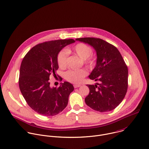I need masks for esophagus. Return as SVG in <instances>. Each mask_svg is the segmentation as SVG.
I'll return each mask as SVG.
<instances>
[{"label": "esophagus", "mask_w": 149, "mask_h": 149, "mask_svg": "<svg viewBox=\"0 0 149 149\" xmlns=\"http://www.w3.org/2000/svg\"><path fill=\"white\" fill-rule=\"evenodd\" d=\"M74 88H77L80 87V86H81V85H78V84H75V85H74Z\"/></svg>", "instance_id": "esophagus-1"}]
</instances>
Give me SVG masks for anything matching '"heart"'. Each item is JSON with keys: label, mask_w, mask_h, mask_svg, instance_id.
I'll return each mask as SVG.
<instances>
[{"label": "heart", "mask_w": 149, "mask_h": 149, "mask_svg": "<svg viewBox=\"0 0 149 149\" xmlns=\"http://www.w3.org/2000/svg\"><path fill=\"white\" fill-rule=\"evenodd\" d=\"M66 51L68 53H74L83 60L84 64L88 67H92L95 61L91 56L92 54V49L86 44L81 43L76 45L71 49L68 48ZM67 53L64 50L60 51L57 57V64L60 68H64L67 65ZM87 75V72L84 69L78 70H69L65 72V79L71 82L78 84L81 82L83 78Z\"/></svg>", "instance_id": "heart-1"}]
</instances>
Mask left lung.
<instances>
[{"label":"left lung","instance_id":"8db88e82","mask_svg":"<svg viewBox=\"0 0 149 149\" xmlns=\"http://www.w3.org/2000/svg\"><path fill=\"white\" fill-rule=\"evenodd\" d=\"M75 40L93 47L97 55L96 66L88 77L98 83L87 85L89 93L85 99L86 104L99 112L114 110L121 103L128 89V71L121 53L114 46L99 38Z\"/></svg>","mask_w":149,"mask_h":149}]
</instances>
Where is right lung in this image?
<instances>
[{
    "label": "right lung",
    "instance_id": "add662e5",
    "mask_svg": "<svg viewBox=\"0 0 149 149\" xmlns=\"http://www.w3.org/2000/svg\"><path fill=\"white\" fill-rule=\"evenodd\" d=\"M72 39L52 40L33 47L24 57L19 70V87L29 106L37 113L53 116L67 106L70 94L74 91L68 82L60 83L58 88L50 86L49 77L56 75L58 68V53ZM60 80L62 78L60 77Z\"/></svg>",
    "mask_w": 149,
    "mask_h": 149
}]
</instances>
